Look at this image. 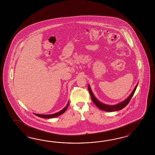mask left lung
Returning a JSON list of instances; mask_svg holds the SVG:
<instances>
[{
	"label": "left lung",
	"instance_id": "1",
	"mask_svg": "<svg viewBox=\"0 0 155 155\" xmlns=\"http://www.w3.org/2000/svg\"><path fill=\"white\" fill-rule=\"evenodd\" d=\"M137 85H138V83L137 84V85L135 86V87L134 89L133 92L130 94V96H128V97L126 99H125L124 101L121 102H120L119 104H116V105H107V104H104V103H102L99 100H98L94 96V95L93 94V92H92V91L91 90V87H90L89 85H88V90L92 101L93 102V103L96 106H97L98 108H99L101 110L111 112V111L120 110H121V109H122L123 108H124L125 106H127V105L128 104V102L131 100V98L133 97L134 94L135 93V92L136 91V89L137 88Z\"/></svg>",
	"mask_w": 155,
	"mask_h": 155
}]
</instances>
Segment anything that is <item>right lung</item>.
I'll return each instance as SVG.
<instances>
[{
  "instance_id": "right-lung-1",
  "label": "right lung",
  "mask_w": 155,
  "mask_h": 155,
  "mask_svg": "<svg viewBox=\"0 0 155 155\" xmlns=\"http://www.w3.org/2000/svg\"><path fill=\"white\" fill-rule=\"evenodd\" d=\"M69 105V101L68 102V104H67L66 106H65L62 110L59 111V112H57L56 113L54 114H35L34 113L36 116H38L41 118H55V117H57L58 116L61 115L63 113H64L68 107Z\"/></svg>"
}]
</instances>
